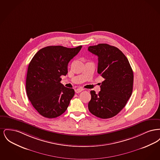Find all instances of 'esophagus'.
<instances>
[{
  "label": "esophagus",
  "instance_id": "34e87169",
  "mask_svg": "<svg viewBox=\"0 0 160 160\" xmlns=\"http://www.w3.org/2000/svg\"><path fill=\"white\" fill-rule=\"evenodd\" d=\"M84 89H83V88H78V89H77L75 91H76V93H80V92H81L82 91H83Z\"/></svg>",
  "mask_w": 160,
  "mask_h": 160
}]
</instances>
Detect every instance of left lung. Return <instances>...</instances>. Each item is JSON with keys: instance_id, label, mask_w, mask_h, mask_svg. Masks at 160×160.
<instances>
[{"instance_id": "8db88e82", "label": "left lung", "mask_w": 160, "mask_h": 160, "mask_svg": "<svg viewBox=\"0 0 160 160\" xmlns=\"http://www.w3.org/2000/svg\"><path fill=\"white\" fill-rule=\"evenodd\" d=\"M88 50L98 56L97 72L104 78L98 94L91 91L89 110L99 118H111L122 110L131 96L132 69L127 57L116 47L99 44L89 46Z\"/></svg>"}]
</instances>
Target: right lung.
I'll list each match as a JSON object with an SVG mask.
<instances>
[{
	"mask_svg": "<svg viewBox=\"0 0 160 160\" xmlns=\"http://www.w3.org/2000/svg\"><path fill=\"white\" fill-rule=\"evenodd\" d=\"M82 47L48 46L39 50L31 60L26 77V93L41 116L57 118L67 109L75 92L61 83V76L67 75L69 62Z\"/></svg>",
	"mask_w": 160,
	"mask_h": 160,
	"instance_id": "1",
	"label": "right lung"
}]
</instances>
